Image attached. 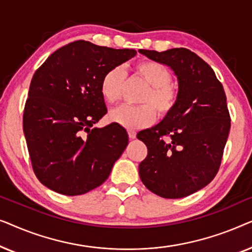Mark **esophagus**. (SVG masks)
<instances>
[{"label": "esophagus", "instance_id": "esophagus-1", "mask_svg": "<svg viewBox=\"0 0 252 252\" xmlns=\"http://www.w3.org/2000/svg\"><path fill=\"white\" fill-rule=\"evenodd\" d=\"M128 137L130 140H134L136 137V132L135 130H132V129H129L128 130Z\"/></svg>", "mask_w": 252, "mask_h": 252}]
</instances>
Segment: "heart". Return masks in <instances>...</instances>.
<instances>
[{
	"mask_svg": "<svg viewBox=\"0 0 252 252\" xmlns=\"http://www.w3.org/2000/svg\"><path fill=\"white\" fill-rule=\"evenodd\" d=\"M135 72L143 79L149 89L144 93L141 105L123 104L111 110L109 119L126 128H141L154 123L157 117H165L173 111L178 102V91L171 84V72L164 64L156 61H143L136 64ZM125 84V72L116 66L106 71L99 82V93L106 103H116L122 96Z\"/></svg>",
	"mask_w": 252,
	"mask_h": 252,
	"instance_id": "heart-1",
	"label": "heart"
}]
</instances>
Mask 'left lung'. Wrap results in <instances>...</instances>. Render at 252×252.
<instances>
[{
	"instance_id": "left-lung-1",
	"label": "left lung",
	"mask_w": 252,
	"mask_h": 252,
	"mask_svg": "<svg viewBox=\"0 0 252 252\" xmlns=\"http://www.w3.org/2000/svg\"><path fill=\"white\" fill-rule=\"evenodd\" d=\"M139 53L170 66L179 84L173 111L137 134L148 148L141 181L160 197H186L218 173L230 128L226 94L211 66L186 48Z\"/></svg>"
}]
</instances>
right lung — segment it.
Listing matches in <instances>:
<instances>
[{
	"label": "right lung",
	"instance_id": "obj_1",
	"mask_svg": "<svg viewBox=\"0 0 252 252\" xmlns=\"http://www.w3.org/2000/svg\"><path fill=\"white\" fill-rule=\"evenodd\" d=\"M136 55L79 40L51 54L30 85L23 128L36 178L51 190L82 195L101 186L128 144L112 123L92 128L108 112L99 93L106 71Z\"/></svg>",
	"mask_w": 252,
	"mask_h": 252
}]
</instances>
